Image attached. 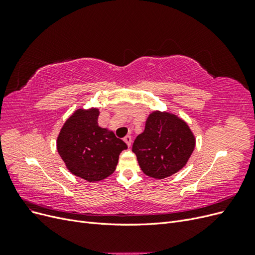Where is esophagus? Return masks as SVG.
<instances>
[{
	"label": "esophagus",
	"mask_w": 255,
	"mask_h": 255,
	"mask_svg": "<svg viewBox=\"0 0 255 255\" xmlns=\"http://www.w3.org/2000/svg\"><path fill=\"white\" fill-rule=\"evenodd\" d=\"M125 141L127 142V144H128V146H130V144H132V137H130L129 135L126 136V137H125Z\"/></svg>",
	"instance_id": "obj_1"
}]
</instances>
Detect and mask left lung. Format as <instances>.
Instances as JSON below:
<instances>
[{
	"mask_svg": "<svg viewBox=\"0 0 255 255\" xmlns=\"http://www.w3.org/2000/svg\"><path fill=\"white\" fill-rule=\"evenodd\" d=\"M195 145L196 138L186 122L176 115L155 111L149 115L132 151L144 174L161 180L187 164Z\"/></svg>",
	"mask_w": 255,
	"mask_h": 255,
	"instance_id": "1",
	"label": "left lung"
}]
</instances>
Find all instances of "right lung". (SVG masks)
<instances>
[{
    "label": "right lung",
    "instance_id": "1",
    "mask_svg": "<svg viewBox=\"0 0 255 255\" xmlns=\"http://www.w3.org/2000/svg\"><path fill=\"white\" fill-rule=\"evenodd\" d=\"M98 109L76 110L61 128L57 151L68 170L88 182L106 179L118 164L127 143L98 125Z\"/></svg>",
    "mask_w": 255,
    "mask_h": 255
}]
</instances>
